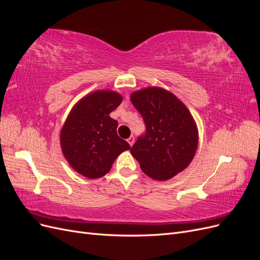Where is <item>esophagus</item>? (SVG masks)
<instances>
[{"label": "esophagus", "instance_id": "1", "mask_svg": "<svg viewBox=\"0 0 260 260\" xmlns=\"http://www.w3.org/2000/svg\"><path fill=\"white\" fill-rule=\"evenodd\" d=\"M128 143L130 144V146H132L133 144H135V137L131 136V137L128 139Z\"/></svg>", "mask_w": 260, "mask_h": 260}]
</instances>
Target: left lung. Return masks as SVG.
<instances>
[{"label":"left lung","mask_w":260,"mask_h":260,"mask_svg":"<svg viewBox=\"0 0 260 260\" xmlns=\"http://www.w3.org/2000/svg\"><path fill=\"white\" fill-rule=\"evenodd\" d=\"M146 132L130 149L149 178L166 181L183 171L194 158L199 130L193 116L174 93L149 86L131 93Z\"/></svg>","instance_id":"left-lung-1"}]
</instances>
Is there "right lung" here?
I'll return each instance as SVG.
<instances>
[{"label": "right lung", "mask_w": 260, "mask_h": 260, "mask_svg": "<svg viewBox=\"0 0 260 260\" xmlns=\"http://www.w3.org/2000/svg\"><path fill=\"white\" fill-rule=\"evenodd\" d=\"M122 95L98 90L78 101L60 130L64 157L78 174L98 179L111 170L115 159L130 148L117 135V120L109 116L121 104Z\"/></svg>", "instance_id": "right-lung-1"}]
</instances>
